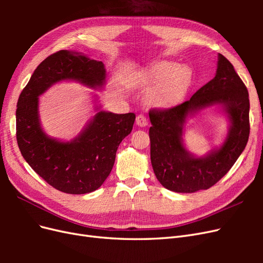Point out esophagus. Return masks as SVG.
Listing matches in <instances>:
<instances>
[{
	"mask_svg": "<svg viewBox=\"0 0 263 263\" xmlns=\"http://www.w3.org/2000/svg\"><path fill=\"white\" fill-rule=\"evenodd\" d=\"M136 124L138 125V126H140V127H145V126H147V124H148V121H147V118H146V116H144V115H138L137 117H136Z\"/></svg>",
	"mask_w": 263,
	"mask_h": 263,
	"instance_id": "34e87169",
	"label": "esophagus"
}]
</instances>
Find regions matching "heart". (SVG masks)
Segmentation results:
<instances>
[{"label": "heart", "instance_id": "obj_1", "mask_svg": "<svg viewBox=\"0 0 263 263\" xmlns=\"http://www.w3.org/2000/svg\"><path fill=\"white\" fill-rule=\"evenodd\" d=\"M192 81L193 72L189 66L162 60L138 71L132 83L144 89L153 87L146 98L150 106L169 108L183 100Z\"/></svg>", "mask_w": 263, "mask_h": 263}]
</instances>
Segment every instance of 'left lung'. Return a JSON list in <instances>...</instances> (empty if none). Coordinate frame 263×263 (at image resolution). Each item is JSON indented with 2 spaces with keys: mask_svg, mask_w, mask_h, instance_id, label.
I'll use <instances>...</instances> for the list:
<instances>
[{
  "mask_svg": "<svg viewBox=\"0 0 263 263\" xmlns=\"http://www.w3.org/2000/svg\"><path fill=\"white\" fill-rule=\"evenodd\" d=\"M215 107L229 119V132L219 147L204 156L187 150L182 141L187 120L204 109ZM249 94L234 66L218 53L213 80L189 101L165 110L149 112L150 159L156 178L177 193L208 190L230 170L249 138Z\"/></svg>",
  "mask_w": 263,
  "mask_h": 263,
  "instance_id": "8db88e82",
  "label": "left lung"
}]
</instances>
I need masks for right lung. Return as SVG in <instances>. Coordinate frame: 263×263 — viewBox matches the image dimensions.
I'll return each mask as SVG.
<instances>
[{"label":"right lung","mask_w":263,"mask_h":263,"mask_svg":"<svg viewBox=\"0 0 263 263\" xmlns=\"http://www.w3.org/2000/svg\"><path fill=\"white\" fill-rule=\"evenodd\" d=\"M62 81L102 90L106 83L104 63L72 50H60L47 57L18 98L17 145L31 169L54 189L68 194L91 193L109 176L117 148L132 133L136 116L101 109L94 94L95 114L77 137L71 140L50 137L42 126L39 97Z\"/></svg>","instance_id":"obj_1"}]
</instances>
